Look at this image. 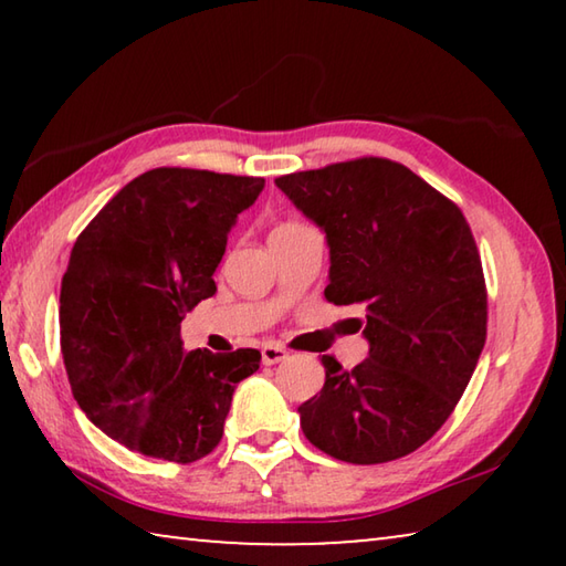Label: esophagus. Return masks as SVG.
<instances>
[{"label":"esophagus","instance_id":"34e87169","mask_svg":"<svg viewBox=\"0 0 566 566\" xmlns=\"http://www.w3.org/2000/svg\"><path fill=\"white\" fill-rule=\"evenodd\" d=\"M284 359H286V349L280 347V344L270 342V344H264V347H262V361L266 364V367H270V364H276V361H284Z\"/></svg>","mask_w":566,"mask_h":566}]
</instances>
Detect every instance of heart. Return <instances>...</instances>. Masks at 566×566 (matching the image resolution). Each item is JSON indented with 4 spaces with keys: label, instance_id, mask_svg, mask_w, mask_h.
<instances>
[{
    "label": "heart",
    "instance_id": "obj_1",
    "mask_svg": "<svg viewBox=\"0 0 566 566\" xmlns=\"http://www.w3.org/2000/svg\"><path fill=\"white\" fill-rule=\"evenodd\" d=\"M296 224H302V222H286V224H280L276 229H284V227H296Z\"/></svg>",
    "mask_w": 566,
    "mask_h": 566
}]
</instances>
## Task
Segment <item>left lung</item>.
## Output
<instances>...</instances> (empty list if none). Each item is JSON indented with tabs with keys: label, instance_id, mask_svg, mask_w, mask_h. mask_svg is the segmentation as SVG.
I'll return each mask as SVG.
<instances>
[{
	"label": "left lung",
	"instance_id": "left-lung-1",
	"mask_svg": "<svg viewBox=\"0 0 566 566\" xmlns=\"http://www.w3.org/2000/svg\"><path fill=\"white\" fill-rule=\"evenodd\" d=\"M329 242L334 304H361L369 357L300 407L324 454L381 464L429 442L452 415L486 342V284L472 229L452 199L399 161L359 157L276 177Z\"/></svg>",
	"mask_w": 566,
	"mask_h": 566
}]
</instances>
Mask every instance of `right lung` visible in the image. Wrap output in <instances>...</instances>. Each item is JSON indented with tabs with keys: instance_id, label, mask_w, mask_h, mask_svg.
I'll use <instances>...</instances> for the list:
<instances>
[{
	"instance_id": "1",
	"label": "right lung",
	"mask_w": 566,
	"mask_h": 566,
	"mask_svg": "<svg viewBox=\"0 0 566 566\" xmlns=\"http://www.w3.org/2000/svg\"><path fill=\"white\" fill-rule=\"evenodd\" d=\"M262 177L159 167L122 187L76 237L60 294L72 395L132 452L189 464L224 434L234 387L262 354L185 352L181 319L217 292L237 214Z\"/></svg>"
}]
</instances>
